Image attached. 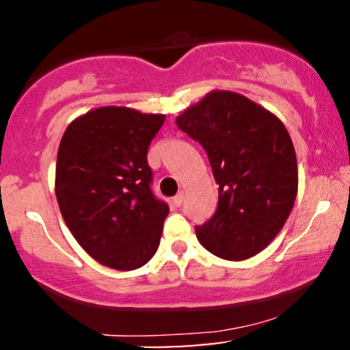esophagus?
Masks as SVG:
<instances>
[{"mask_svg": "<svg viewBox=\"0 0 350 350\" xmlns=\"http://www.w3.org/2000/svg\"><path fill=\"white\" fill-rule=\"evenodd\" d=\"M183 200H184V192H179L178 196H174V198H172V204H174L176 207H179L180 204H183Z\"/></svg>", "mask_w": 350, "mask_h": 350, "instance_id": "34e87169", "label": "esophagus"}]
</instances>
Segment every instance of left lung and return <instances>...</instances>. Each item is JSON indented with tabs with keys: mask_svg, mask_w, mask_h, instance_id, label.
Returning a JSON list of instances; mask_svg holds the SVG:
<instances>
[{
	"mask_svg": "<svg viewBox=\"0 0 350 350\" xmlns=\"http://www.w3.org/2000/svg\"><path fill=\"white\" fill-rule=\"evenodd\" d=\"M202 144L219 184L214 217L196 227L200 245L240 262L271 243L298 194L291 136L276 115L243 95L214 90L176 118Z\"/></svg>",
	"mask_w": 350,
	"mask_h": 350,
	"instance_id": "8db88e82",
	"label": "left lung"
}]
</instances>
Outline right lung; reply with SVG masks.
<instances>
[{
	"mask_svg": "<svg viewBox=\"0 0 350 350\" xmlns=\"http://www.w3.org/2000/svg\"><path fill=\"white\" fill-rule=\"evenodd\" d=\"M166 116L100 107L60 139L55 198L70 234L108 268L136 270L159 247L170 207L151 192L148 148Z\"/></svg>",
	"mask_w": 350,
	"mask_h": 350,
	"instance_id": "obj_1",
	"label": "right lung"
}]
</instances>
